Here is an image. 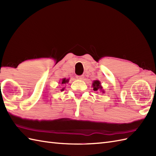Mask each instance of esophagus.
Listing matches in <instances>:
<instances>
[{
  "instance_id": "obj_1",
  "label": "esophagus",
  "mask_w": 156,
  "mask_h": 156,
  "mask_svg": "<svg viewBox=\"0 0 156 156\" xmlns=\"http://www.w3.org/2000/svg\"><path fill=\"white\" fill-rule=\"evenodd\" d=\"M76 78L78 79V80H83L84 78V76H76Z\"/></svg>"
}]
</instances>
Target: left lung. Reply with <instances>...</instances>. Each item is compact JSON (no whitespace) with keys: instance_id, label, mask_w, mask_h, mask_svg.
Wrapping results in <instances>:
<instances>
[{"instance_id":"1","label":"left lung","mask_w":156,"mask_h":156,"mask_svg":"<svg viewBox=\"0 0 156 156\" xmlns=\"http://www.w3.org/2000/svg\"><path fill=\"white\" fill-rule=\"evenodd\" d=\"M92 86H93V90L94 91H97L98 90H101V91H102V92H104V91L102 90V87H101L100 82H99L98 80L94 81L93 84H92Z\"/></svg>"}]
</instances>
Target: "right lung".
<instances>
[{
  "instance_id": "right-lung-1",
  "label": "right lung",
  "mask_w": 156,
  "mask_h": 156,
  "mask_svg": "<svg viewBox=\"0 0 156 156\" xmlns=\"http://www.w3.org/2000/svg\"><path fill=\"white\" fill-rule=\"evenodd\" d=\"M67 82H68V80H66V78L62 79V84H66V83H67ZM64 90V88H62L61 90L62 91V90Z\"/></svg>"
}]
</instances>
